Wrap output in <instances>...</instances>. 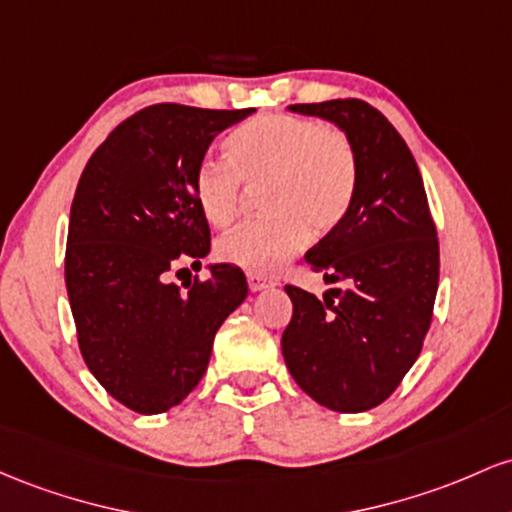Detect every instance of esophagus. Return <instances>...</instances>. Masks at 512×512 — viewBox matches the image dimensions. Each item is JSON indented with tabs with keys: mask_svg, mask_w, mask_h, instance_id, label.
<instances>
[{
	"mask_svg": "<svg viewBox=\"0 0 512 512\" xmlns=\"http://www.w3.org/2000/svg\"><path fill=\"white\" fill-rule=\"evenodd\" d=\"M246 283H249V290H251V292H258V290H266V287H271L273 280L263 278V275L249 273V275H246Z\"/></svg>",
	"mask_w": 512,
	"mask_h": 512,
	"instance_id": "obj_1",
	"label": "esophagus"
}]
</instances>
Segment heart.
I'll use <instances>...</instances> for the list:
<instances>
[{"label": "heart", "mask_w": 512, "mask_h": 512, "mask_svg": "<svg viewBox=\"0 0 512 512\" xmlns=\"http://www.w3.org/2000/svg\"><path fill=\"white\" fill-rule=\"evenodd\" d=\"M229 164L205 159L193 179L200 215L212 227L237 217L244 188L258 191L263 220L241 225L217 241L220 261L241 271H280L307 246L309 229L324 237L348 215L358 183L346 135L297 116L246 120L227 140Z\"/></svg>", "instance_id": "obj_1"}]
</instances>
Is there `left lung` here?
Here are the masks:
<instances>
[{"label": "left lung", "mask_w": 512, "mask_h": 512, "mask_svg": "<svg viewBox=\"0 0 512 512\" xmlns=\"http://www.w3.org/2000/svg\"><path fill=\"white\" fill-rule=\"evenodd\" d=\"M331 120L358 164L353 203L304 261L331 287L319 300L285 285L292 319L283 331L290 375L338 413L380 406L421 355L438 295L440 249L421 171L404 137L360 99L295 103Z\"/></svg>", "instance_id": "1"}]
</instances>
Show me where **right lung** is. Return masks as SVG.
I'll return each mask as SVG.
<instances>
[{
  "label": "right lung",
  "instance_id": "1",
  "mask_svg": "<svg viewBox=\"0 0 512 512\" xmlns=\"http://www.w3.org/2000/svg\"><path fill=\"white\" fill-rule=\"evenodd\" d=\"M254 108L157 103L118 125L86 162L67 232L65 283L86 367L128 409L164 413L208 370L212 341L249 295L241 268L210 266L186 290L183 258L210 251L193 179L210 142Z\"/></svg>",
  "mask_w": 512,
  "mask_h": 512
}]
</instances>
